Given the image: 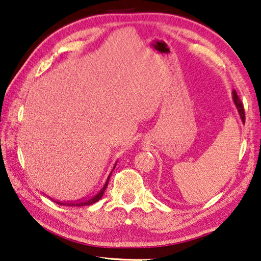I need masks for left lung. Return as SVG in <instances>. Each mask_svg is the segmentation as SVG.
Here are the masks:
<instances>
[{
  "instance_id": "left-lung-1",
  "label": "left lung",
  "mask_w": 261,
  "mask_h": 261,
  "mask_svg": "<svg viewBox=\"0 0 261 261\" xmlns=\"http://www.w3.org/2000/svg\"><path fill=\"white\" fill-rule=\"evenodd\" d=\"M232 101L234 103L236 108H237V111H238V114H239V117H241V119H242V122L245 123V113H244L243 105H242L241 100H239V98H238L237 93H236L234 90L232 92Z\"/></svg>"
}]
</instances>
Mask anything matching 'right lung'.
I'll use <instances>...</instances> for the list:
<instances>
[{"mask_svg":"<svg viewBox=\"0 0 261 261\" xmlns=\"http://www.w3.org/2000/svg\"><path fill=\"white\" fill-rule=\"evenodd\" d=\"M116 164H117V161H116ZM116 164L114 165V167H113V169H111V172H110V174L108 175V177H107V180H106V182H105V185H103V187L98 190V192L95 194V195H93L92 197H89V198H87V200H84V201H75V202H67V203H64V202H57L58 204H61V205H69V206H86V205H90V204H93V203H95V202H97V201H100L101 198H102V196H103V193H105V190H106V188H107V186H108V182H109V179H110V175H111V173H113V171L115 169V167H116Z\"/></svg>","mask_w":261,"mask_h":261,"instance_id":"right-lung-1","label":"right lung"}]
</instances>
